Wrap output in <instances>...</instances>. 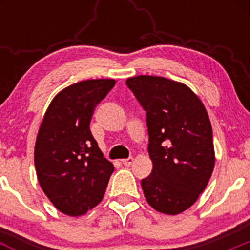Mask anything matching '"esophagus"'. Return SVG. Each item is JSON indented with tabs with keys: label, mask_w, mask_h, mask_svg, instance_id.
Masks as SVG:
<instances>
[{
	"label": "esophagus",
	"mask_w": 250,
	"mask_h": 250,
	"mask_svg": "<svg viewBox=\"0 0 250 250\" xmlns=\"http://www.w3.org/2000/svg\"><path fill=\"white\" fill-rule=\"evenodd\" d=\"M132 161H134V159H132V158L124 159V160H121V164L125 165V167H130V165L132 164Z\"/></svg>",
	"instance_id": "esophagus-1"
}]
</instances>
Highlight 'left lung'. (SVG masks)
<instances>
[{
	"label": "left lung",
	"mask_w": 250,
	"mask_h": 250,
	"mask_svg": "<svg viewBox=\"0 0 250 250\" xmlns=\"http://www.w3.org/2000/svg\"><path fill=\"white\" fill-rule=\"evenodd\" d=\"M126 85L146 111L152 170L141 180L145 199L159 213H183L204 191L215 164L207 109L189 86L165 77L139 75Z\"/></svg>",
	"instance_id": "obj_1"
}]
</instances>
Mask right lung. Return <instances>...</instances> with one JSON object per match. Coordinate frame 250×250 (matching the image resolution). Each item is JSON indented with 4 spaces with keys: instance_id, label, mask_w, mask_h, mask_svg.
<instances>
[{
    "instance_id": "right-lung-1",
    "label": "right lung",
    "mask_w": 250,
    "mask_h": 250,
    "mask_svg": "<svg viewBox=\"0 0 250 250\" xmlns=\"http://www.w3.org/2000/svg\"><path fill=\"white\" fill-rule=\"evenodd\" d=\"M114 85V79H95L67 86L52 99L40 125L34 152L37 180L57 210L68 216L96 207L114 171L90 131L95 106Z\"/></svg>"
}]
</instances>
